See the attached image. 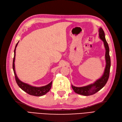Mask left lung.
Returning <instances> with one entry per match:
<instances>
[{"label": "left lung", "mask_w": 122, "mask_h": 122, "mask_svg": "<svg viewBox=\"0 0 122 122\" xmlns=\"http://www.w3.org/2000/svg\"><path fill=\"white\" fill-rule=\"evenodd\" d=\"M99 38L104 43L105 48V60L106 67L104 72L100 78L97 80L94 83L82 87H76L72 85L73 90L76 93L83 96H90L96 93L99 91L105 86L107 83L109 76L110 68V58L109 56V48L105 37L104 31L103 29L100 27L99 30Z\"/></svg>", "instance_id": "obj_1"}]
</instances>
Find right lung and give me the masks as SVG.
<instances>
[{
    "label": "right lung",
    "mask_w": 122,
    "mask_h": 122,
    "mask_svg": "<svg viewBox=\"0 0 122 122\" xmlns=\"http://www.w3.org/2000/svg\"><path fill=\"white\" fill-rule=\"evenodd\" d=\"M19 43L18 42L15 47V48L14 50V57L13 59V69L14 72L15 77V79L16 81V82L18 86L21 88L22 90L25 92L29 95H30L32 96H42L43 95H45L48 92L52 86V82L51 81L48 84L46 85V86H41V87H36L30 86L28 84L24 83L22 81H21L18 78V77L16 74L15 70V55H16V48L18 45V44Z\"/></svg>",
    "instance_id": "obj_1"
}]
</instances>
